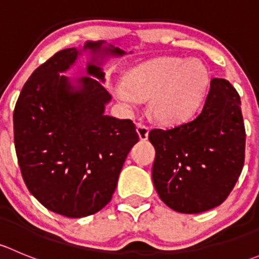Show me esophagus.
Returning a JSON list of instances; mask_svg holds the SVG:
<instances>
[{"label": "esophagus", "mask_w": 259, "mask_h": 259, "mask_svg": "<svg viewBox=\"0 0 259 259\" xmlns=\"http://www.w3.org/2000/svg\"><path fill=\"white\" fill-rule=\"evenodd\" d=\"M137 132L139 134L140 140H146L149 137V127L145 126L144 124H137Z\"/></svg>", "instance_id": "esophagus-1"}]
</instances>
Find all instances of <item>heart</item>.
I'll return each instance as SVG.
<instances>
[{"instance_id":"heart-1","label":"heart","mask_w":259,"mask_h":259,"mask_svg":"<svg viewBox=\"0 0 259 259\" xmlns=\"http://www.w3.org/2000/svg\"><path fill=\"white\" fill-rule=\"evenodd\" d=\"M209 86V71L200 60L161 57L135 67L126 76V86L114 93L129 105L148 99L150 113L158 121L176 125L197 113Z\"/></svg>"}]
</instances>
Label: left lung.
Listing matches in <instances>:
<instances>
[{"label": "left lung", "mask_w": 259, "mask_h": 259, "mask_svg": "<svg viewBox=\"0 0 259 259\" xmlns=\"http://www.w3.org/2000/svg\"><path fill=\"white\" fill-rule=\"evenodd\" d=\"M149 140L156 153L151 178L160 199L179 213L213 209L227 199L244 164L241 98L229 81L211 79L194 120L151 130Z\"/></svg>", "instance_id": "8db88e82"}]
</instances>
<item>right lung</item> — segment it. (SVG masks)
<instances>
[{
  "label": "right lung",
  "instance_id": "obj_1",
  "mask_svg": "<svg viewBox=\"0 0 259 259\" xmlns=\"http://www.w3.org/2000/svg\"><path fill=\"white\" fill-rule=\"evenodd\" d=\"M88 52L86 77L63 72ZM126 55L105 41L56 52L23 85L14 111L15 148L31 194L49 210L82 218L113 197L130 149L139 142L132 120L105 115L111 95L103 64Z\"/></svg>",
  "mask_w": 259,
  "mask_h": 259
}]
</instances>
